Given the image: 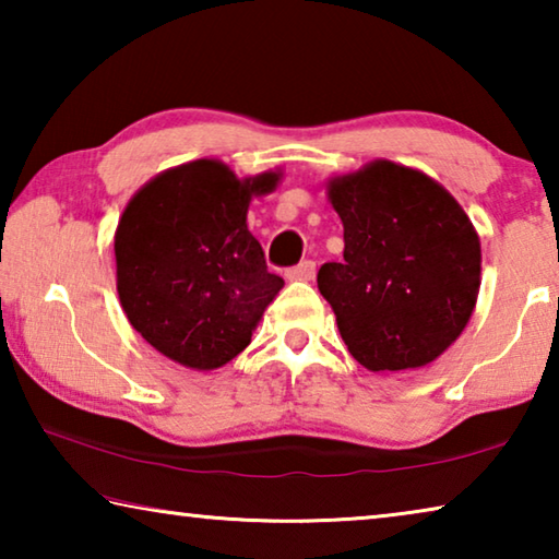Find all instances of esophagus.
Segmentation results:
<instances>
[{
    "mask_svg": "<svg viewBox=\"0 0 559 559\" xmlns=\"http://www.w3.org/2000/svg\"><path fill=\"white\" fill-rule=\"evenodd\" d=\"M286 276L290 278V281H313L316 278V261H300L298 266H293V269H288V273Z\"/></svg>",
    "mask_w": 559,
    "mask_h": 559,
    "instance_id": "1",
    "label": "esophagus"
}]
</instances>
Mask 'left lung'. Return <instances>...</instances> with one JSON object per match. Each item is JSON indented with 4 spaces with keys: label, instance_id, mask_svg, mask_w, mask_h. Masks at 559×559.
I'll return each mask as SVG.
<instances>
[{
    "label": "left lung",
    "instance_id": "obj_1",
    "mask_svg": "<svg viewBox=\"0 0 559 559\" xmlns=\"http://www.w3.org/2000/svg\"><path fill=\"white\" fill-rule=\"evenodd\" d=\"M343 261L318 288L340 335L372 372L416 370L456 340L476 308L480 241L461 204L419 169L374 159L328 185Z\"/></svg>",
    "mask_w": 559,
    "mask_h": 559
}]
</instances>
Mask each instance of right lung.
Returning <instances> with one entry per match:
<instances>
[{"instance_id":"right-lung-1","label":"right lung","mask_w":559,"mask_h":559,"mask_svg":"<svg viewBox=\"0 0 559 559\" xmlns=\"http://www.w3.org/2000/svg\"><path fill=\"white\" fill-rule=\"evenodd\" d=\"M278 179H239L216 159H194L150 179L128 202L116 229L118 296L157 353L216 370L251 343L283 278L269 273L246 212Z\"/></svg>"}]
</instances>
